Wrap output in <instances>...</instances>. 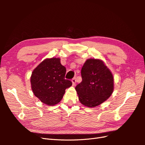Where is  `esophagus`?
<instances>
[{"mask_svg": "<svg viewBox=\"0 0 145 145\" xmlns=\"http://www.w3.org/2000/svg\"><path fill=\"white\" fill-rule=\"evenodd\" d=\"M72 86H75L76 83V78L74 77L72 79Z\"/></svg>", "mask_w": 145, "mask_h": 145, "instance_id": "obj_1", "label": "esophagus"}]
</instances>
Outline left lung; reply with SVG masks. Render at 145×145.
Instances as JSON below:
<instances>
[{
  "instance_id": "obj_1",
  "label": "left lung",
  "mask_w": 145,
  "mask_h": 145,
  "mask_svg": "<svg viewBox=\"0 0 145 145\" xmlns=\"http://www.w3.org/2000/svg\"><path fill=\"white\" fill-rule=\"evenodd\" d=\"M82 81L76 87L78 100L84 106H97L114 91V77L102 60L89 59L81 70Z\"/></svg>"
}]
</instances>
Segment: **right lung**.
Instances as JSON below:
<instances>
[{
    "instance_id": "add662e5",
    "label": "right lung",
    "mask_w": 145,
    "mask_h": 145,
    "mask_svg": "<svg viewBox=\"0 0 145 145\" xmlns=\"http://www.w3.org/2000/svg\"><path fill=\"white\" fill-rule=\"evenodd\" d=\"M66 68L60 63V59L47 58L37 65L30 78L34 95L40 102L48 106L59 103L65 93V89L72 82L65 79Z\"/></svg>"
}]
</instances>
